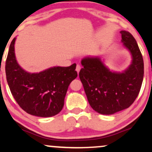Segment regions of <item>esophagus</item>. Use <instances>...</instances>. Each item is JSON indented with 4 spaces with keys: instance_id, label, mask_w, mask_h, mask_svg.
Wrapping results in <instances>:
<instances>
[{
    "instance_id": "1",
    "label": "esophagus",
    "mask_w": 152,
    "mask_h": 152,
    "mask_svg": "<svg viewBox=\"0 0 152 152\" xmlns=\"http://www.w3.org/2000/svg\"><path fill=\"white\" fill-rule=\"evenodd\" d=\"M80 68H81V67H80V66L79 64H77V65H76V72H77L78 74V73H79V72H80Z\"/></svg>"
}]
</instances>
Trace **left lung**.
I'll return each instance as SVG.
<instances>
[{"label":"left lung","mask_w":152,"mask_h":152,"mask_svg":"<svg viewBox=\"0 0 152 152\" xmlns=\"http://www.w3.org/2000/svg\"><path fill=\"white\" fill-rule=\"evenodd\" d=\"M123 45L130 52L132 62L122 72L111 71L99 57L82 59L79 72L90 105L101 114L110 115L129 107L140 93L144 77L142 55L130 33L121 31Z\"/></svg>","instance_id":"left-lung-1"}]
</instances>
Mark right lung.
Here are the masks:
<instances>
[{"label": "right lung", "instance_id": "1", "mask_svg": "<svg viewBox=\"0 0 152 152\" xmlns=\"http://www.w3.org/2000/svg\"><path fill=\"white\" fill-rule=\"evenodd\" d=\"M16 38L11 42L5 62V73L11 93L20 107L31 115L55 116L64 107L69 86L77 77L76 64L53 66L39 73H29L17 62Z\"/></svg>", "mask_w": 152, "mask_h": 152}]
</instances>
